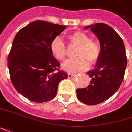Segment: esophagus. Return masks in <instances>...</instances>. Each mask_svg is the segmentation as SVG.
<instances>
[{
    "instance_id": "34e87169",
    "label": "esophagus",
    "mask_w": 132,
    "mask_h": 132,
    "mask_svg": "<svg viewBox=\"0 0 132 132\" xmlns=\"http://www.w3.org/2000/svg\"><path fill=\"white\" fill-rule=\"evenodd\" d=\"M74 75H75V74H73V73H68V76L69 78H71L74 76Z\"/></svg>"
}]
</instances>
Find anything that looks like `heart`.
<instances>
[{
	"instance_id": "obj_1",
	"label": "heart",
	"mask_w": 132,
	"mask_h": 132,
	"mask_svg": "<svg viewBox=\"0 0 132 132\" xmlns=\"http://www.w3.org/2000/svg\"><path fill=\"white\" fill-rule=\"evenodd\" d=\"M69 40L72 44L78 46L76 56L69 59L62 64V69L67 72H75L88 69L89 62L94 63L99 59L101 54V47L98 42L90 39L87 34L82 31H75L69 35ZM50 50L57 60L62 61L67 55L66 45L60 37H57L51 42Z\"/></svg>"
}]
</instances>
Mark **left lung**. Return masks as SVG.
I'll list each match as a JSON object with an SVG mask.
<instances>
[{"label":"left lung","mask_w":132,"mask_h":132,"mask_svg":"<svg viewBox=\"0 0 132 132\" xmlns=\"http://www.w3.org/2000/svg\"><path fill=\"white\" fill-rule=\"evenodd\" d=\"M90 28L98 39L101 54L95 68L87 73L90 84L76 90L77 98L87 105H96L111 97L123 82L127 58L122 39L115 30L105 23L85 26Z\"/></svg>","instance_id":"obj_1"}]
</instances>
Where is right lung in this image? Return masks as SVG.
Returning a JSON list of instances; mask_svg holds the SVG:
<instances>
[{
    "label": "right lung",
    "instance_id": "1",
    "mask_svg": "<svg viewBox=\"0 0 132 132\" xmlns=\"http://www.w3.org/2000/svg\"><path fill=\"white\" fill-rule=\"evenodd\" d=\"M66 26L35 21L16 34L8 57L11 80L23 96L47 102L57 93L59 82L68 78L52 56L50 43Z\"/></svg>",
    "mask_w": 132,
    "mask_h": 132
}]
</instances>
